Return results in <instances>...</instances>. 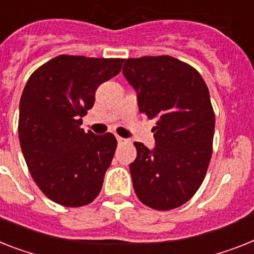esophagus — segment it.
Masks as SVG:
<instances>
[{
	"instance_id": "obj_1",
	"label": "esophagus",
	"mask_w": 254,
	"mask_h": 254,
	"mask_svg": "<svg viewBox=\"0 0 254 254\" xmlns=\"http://www.w3.org/2000/svg\"><path fill=\"white\" fill-rule=\"evenodd\" d=\"M117 141H118V144H126V142H128V140L121 137V136H117Z\"/></svg>"
}]
</instances>
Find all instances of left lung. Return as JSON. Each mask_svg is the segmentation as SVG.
Masks as SVG:
<instances>
[{"label":"left lung","mask_w":254,"mask_h":254,"mask_svg":"<svg viewBox=\"0 0 254 254\" xmlns=\"http://www.w3.org/2000/svg\"><path fill=\"white\" fill-rule=\"evenodd\" d=\"M123 75L140 113L157 119L156 146L135 142L133 190L146 206L171 210L186 204L206 175L215 126L209 89L198 71L170 56L128 58Z\"/></svg>","instance_id":"1"}]
</instances>
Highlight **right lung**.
Here are the masks:
<instances>
[{
	"instance_id": "obj_1",
	"label": "right lung",
	"mask_w": 254,
	"mask_h": 254,
	"mask_svg": "<svg viewBox=\"0 0 254 254\" xmlns=\"http://www.w3.org/2000/svg\"><path fill=\"white\" fill-rule=\"evenodd\" d=\"M125 60L58 56L27 81L19 104V141L29 173L45 196L64 206L97 197L114 157L108 132H84L81 118L97 88L121 72Z\"/></svg>"
}]
</instances>
